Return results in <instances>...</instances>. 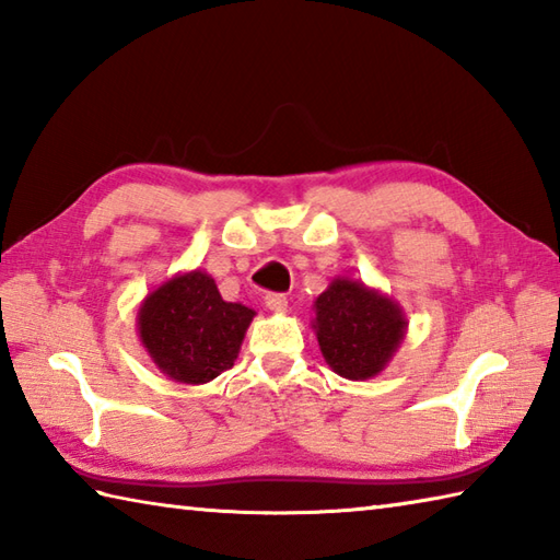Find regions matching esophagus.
Listing matches in <instances>:
<instances>
[{
  "mask_svg": "<svg viewBox=\"0 0 560 560\" xmlns=\"http://www.w3.org/2000/svg\"><path fill=\"white\" fill-rule=\"evenodd\" d=\"M265 303H267L269 311L283 313V311H287V305H289V299L283 293H267L265 295Z\"/></svg>",
  "mask_w": 560,
  "mask_h": 560,
  "instance_id": "1",
  "label": "esophagus"
}]
</instances>
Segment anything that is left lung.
I'll return each instance as SVG.
<instances>
[{
	"label": "left lung",
	"mask_w": 560,
	"mask_h": 560,
	"mask_svg": "<svg viewBox=\"0 0 560 560\" xmlns=\"http://www.w3.org/2000/svg\"><path fill=\"white\" fill-rule=\"evenodd\" d=\"M320 352L339 376L364 381L388 364L405 335V317L386 295L364 283L335 279L315 301Z\"/></svg>",
	"instance_id": "8db88e82"
}]
</instances>
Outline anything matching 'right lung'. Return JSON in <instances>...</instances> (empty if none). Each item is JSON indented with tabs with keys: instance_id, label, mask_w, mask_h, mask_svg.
Segmentation results:
<instances>
[{
	"instance_id": "add662e5",
	"label": "right lung",
	"mask_w": 560,
	"mask_h": 560,
	"mask_svg": "<svg viewBox=\"0 0 560 560\" xmlns=\"http://www.w3.org/2000/svg\"><path fill=\"white\" fill-rule=\"evenodd\" d=\"M255 311L228 303L203 271L164 281L140 305L138 330L162 374L208 383L233 369Z\"/></svg>"
}]
</instances>
